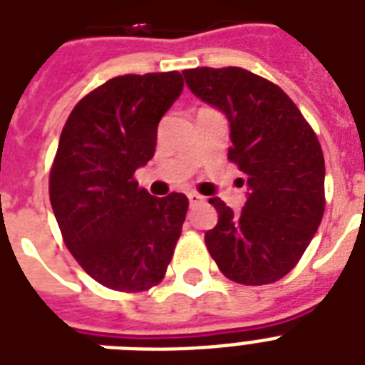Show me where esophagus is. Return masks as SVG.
I'll return each mask as SVG.
<instances>
[{
    "instance_id": "esophagus-1",
    "label": "esophagus",
    "mask_w": 365,
    "mask_h": 365,
    "mask_svg": "<svg viewBox=\"0 0 365 365\" xmlns=\"http://www.w3.org/2000/svg\"><path fill=\"white\" fill-rule=\"evenodd\" d=\"M187 199H189V205H199L205 200V197H200L199 193H187Z\"/></svg>"
}]
</instances>
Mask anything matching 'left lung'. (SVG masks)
Segmentation results:
<instances>
[{"instance_id": "1", "label": "left lung", "mask_w": 365, "mask_h": 365, "mask_svg": "<svg viewBox=\"0 0 365 365\" xmlns=\"http://www.w3.org/2000/svg\"><path fill=\"white\" fill-rule=\"evenodd\" d=\"M183 77L195 96L227 117V157L248 185L239 214L210 199L217 225L206 231V248L229 280L277 282L297 265L322 222L326 168L317 134L282 88L252 71L195 68Z\"/></svg>"}]
</instances>
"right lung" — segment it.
<instances>
[{
  "instance_id": "1",
  "label": "right lung",
  "mask_w": 365,
  "mask_h": 365,
  "mask_svg": "<svg viewBox=\"0 0 365 365\" xmlns=\"http://www.w3.org/2000/svg\"><path fill=\"white\" fill-rule=\"evenodd\" d=\"M182 91L178 71L113 77L79 100L62 128L51 206L71 255L106 288L143 292L159 284L182 235L187 197L157 199L134 180Z\"/></svg>"
}]
</instances>
